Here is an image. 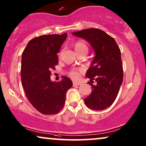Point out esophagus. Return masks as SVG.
Segmentation results:
<instances>
[{
  "mask_svg": "<svg viewBox=\"0 0 146 146\" xmlns=\"http://www.w3.org/2000/svg\"><path fill=\"white\" fill-rule=\"evenodd\" d=\"M73 86H77V85H81V83H79V82H73Z\"/></svg>",
  "mask_w": 146,
  "mask_h": 146,
  "instance_id": "34e87169",
  "label": "esophagus"
}]
</instances>
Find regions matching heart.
I'll list each match as a JSON object with an SVG mask.
<instances>
[{
    "label": "heart",
    "mask_w": 146,
    "mask_h": 146,
    "mask_svg": "<svg viewBox=\"0 0 146 146\" xmlns=\"http://www.w3.org/2000/svg\"><path fill=\"white\" fill-rule=\"evenodd\" d=\"M73 45L77 53L80 51H83V50L88 52V46H87L86 42L83 41V40L75 41ZM81 71H82V69L81 68H75V69H73L69 71V75L72 79H77L80 76V73Z\"/></svg>",
    "instance_id": "b5f03b06"
}]
</instances>
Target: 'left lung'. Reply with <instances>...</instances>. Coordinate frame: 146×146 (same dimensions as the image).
<instances>
[{"mask_svg":"<svg viewBox=\"0 0 146 146\" xmlns=\"http://www.w3.org/2000/svg\"><path fill=\"white\" fill-rule=\"evenodd\" d=\"M73 35L87 40L94 50L95 55L86 77L91 82L95 80L93 91L84 102L93 110H104L115 100L123 82L121 51L115 39L98 29H87L74 32Z\"/></svg>","mask_w":146,"mask_h":146,"instance_id":"1","label":"left lung"}]
</instances>
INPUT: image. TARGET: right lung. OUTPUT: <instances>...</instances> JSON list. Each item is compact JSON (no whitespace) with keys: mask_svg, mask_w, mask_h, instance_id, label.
I'll list each match as a JSON object with an SVG mask.
<instances>
[{"mask_svg":"<svg viewBox=\"0 0 146 146\" xmlns=\"http://www.w3.org/2000/svg\"><path fill=\"white\" fill-rule=\"evenodd\" d=\"M67 34L46 35L35 37L23 50L21 81L29 102L44 115L57 113L63 108L65 95L72 81L62 77L59 82L50 80V70L58 64V56Z\"/></svg>","mask_w":146,"mask_h":146,"instance_id":"add662e5","label":"right lung"}]
</instances>
